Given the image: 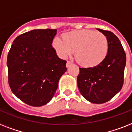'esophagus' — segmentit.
<instances>
[{"instance_id":"34e87169","label":"esophagus","mask_w":132,"mask_h":132,"mask_svg":"<svg viewBox=\"0 0 132 132\" xmlns=\"http://www.w3.org/2000/svg\"><path fill=\"white\" fill-rule=\"evenodd\" d=\"M72 62L68 61V62H67V63H66V67L68 68V67H69V66H70V65H72Z\"/></svg>"}]
</instances>
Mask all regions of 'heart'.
<instances>
[{"label": "heart", "mask_w": 132, "mask_h": 132, "mask_svg": "<svg viewBox=\"0 0 132 132\" xmlns=\"http://www.w3.org/2000/svg\"><path fill=\"white\" fill-rule=\"evenodd\" d=\"M53 45L58 55L64 59L75 52L79 64L86 67L101 64L108 51V42L104 34L88 29L66 33L63 35V40L55 38Z\"/></svg>", "instance_id": "heart-1"}]
</instances>
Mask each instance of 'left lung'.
Instances as JSON below:
<instances>
[{
  "mask_svg": "<svg viewBox=\"0 0 132 132\" xmlns=\"http://www.w3.org/2000/svg\"><path fill=\"white\" fill-rule=\"evenodd\" d=\"M108 42L106 57L91 68H79V90L86 100L101 104L108 101L120 92L123 85L126 55L120 40L112 32L96 29Z\"/></svg>",
  "mask_w": 132,
  "mask_h": 132,
  "instance_id": "left-lung-1",
  "label": "left lung"
}]
</instances>
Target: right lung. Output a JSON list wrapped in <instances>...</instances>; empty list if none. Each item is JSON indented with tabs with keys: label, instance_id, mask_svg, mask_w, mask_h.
Masks as SVG:
<instances>
[{
	"label": "right lung",
	"instance_id": "1",
	"mask_svg": "<svg viewBox=\"0 0 132 132\" xmlns=\"http://www.w3.org/2000/svg\"><path fill=\"white\" fill-rule=\"evenodd\" d=\"M57 29H35L18 36L8 55V79L13 94L27 104L40 107L55 95L66 61L52 46Z\"/></svg>",
	"mask_w": 132,
	"mask_h": 132
}]
</instances>
